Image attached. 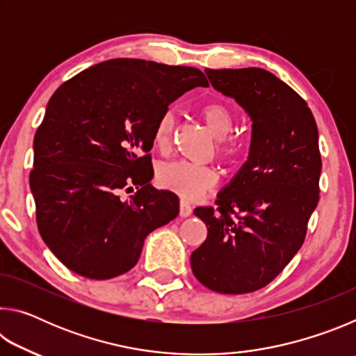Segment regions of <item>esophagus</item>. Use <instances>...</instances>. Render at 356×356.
Segmentation results:
<instances>
[{
	"mask_svg": "<svg viewBox=\"0 0 356 356\" xmlns=\"http://www.w3.org/2000/svg\"><path fill=\"white\" fill-rule=\"evenodd\" d=\"M191 212H193V209H191V206L186 201H180V204H179V215L180 216H190L191 215Z\"/></svg>",
	"mask_w": 356,
	"mask_h": 356,
	"instance_id": "34e87169",
	"label": "esophagus"
}]
</instances>
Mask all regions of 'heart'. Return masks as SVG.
<instances>
[{
  "label": "heart",
  "instance_id": "1",
  "mask_svg": "<svg viewBox=\"0 0 356 356\" xmlns=\"http://www.w3.org/2000/svg\"><path fill=\"white\" fill-rule=\"evenodd\" d=\"M201 118L216 140V156L222 163H236L242 156L245 146L240 138L231 136L234 130L232 110L222 102H207L200 110ZM174 125L172 111H165L156 120L154 129V146L160 150H166L171 146ZM156 182L163 188L174 191L184 201H195L204 193L213 188L216 176L212 168L197 166L185 161H170L163 163L156 171Z\"/></svg>",
  "mask_w": 356,
  "mask_h": 356
}]
</instances>
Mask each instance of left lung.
Segmentation results:
<instances>
[{"mask_svg": "<svg viewBox=\"0 0 356 356\" xmlns=\"http://www.w3.org/2000/svg\"><path fill=\"white\" fill-rule=\"evenodd\" d=\"M206 74L251 118V144L216 210L195 209L207 238L191 252V270L210 291L248 293L273 281L305 242L318 202V131L308 104L268 70Z\"/></svg>", "mask_w": 356, "mask_h": 356, "instance_id": "8db88e82", "label": "left lung"}]
</instances>
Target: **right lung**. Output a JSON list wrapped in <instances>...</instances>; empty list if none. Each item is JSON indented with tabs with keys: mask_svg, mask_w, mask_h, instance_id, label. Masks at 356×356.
I'll list each match as a JSON object with an SVG mask.
<instances>
[{
	"mask_svg": "<svg viewBox=\"0 0 356 356\" xmlns=\"http://www.w3.org/2000/svg\"><path fill=\"white\" fill-rule=\"evenodd\" d=\"M209 86L196 67L118 58L59 86L34 136L29 174L45 245L72 272L110 280L134 268L144 238L179 213L171 191L150 185L149 150L161 114ZM137 193L129 200L120 191Z\"/></svg>",
	"mask_w": 356,
	"mask_h": 356,
	"instance_id": "add662e5",
	"label": "right lung"
}]
</instances>
